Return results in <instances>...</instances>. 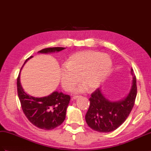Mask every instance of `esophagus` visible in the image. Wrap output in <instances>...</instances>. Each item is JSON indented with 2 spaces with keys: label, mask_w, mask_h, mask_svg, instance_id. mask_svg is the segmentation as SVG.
Wrapping results in <instances>:
<instances>
[{
  "label": "esophagus",
  "mask_w": 151,
  "mask_h": 151,
  "mask_svg": "<svg viewBox=\"0 0 151 151\" xmlns=\"http://www.w3.org/2000/svg\"><path fill=\"white\" fill-rule=\"evenodd\" d=\"M79 97H81V96H78V95H77V96H73V97H72V99H78V98H79Z\"/></svg>",
  "instance_id": "obj_1"
}]
</instances>
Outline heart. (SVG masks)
Instances as JSON below:
<instances>
[{
  "label": "heart",
  "mask_w": 151,
  "mask_h": 151,
  "mask_svg": "<svg viewBox=\"0 0 151 151\" xmlns=\"http://www.w3.org/2000/svg\"><path fill=\"white\" fill-rule=\"evenodd\" d=\"M111 59L108 54L95 50L73 53L68 58L65 67L60 69V81L67 91H71L79 81L82 84L76 92L91 91L100 86L111 72Z\"/></svg>",
  "instance_id": "b5f03b06"
}]
</instances>
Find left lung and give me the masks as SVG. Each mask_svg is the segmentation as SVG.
I'll list each match as a JSON object with an SVG mask.
<instances>
[{
    "mask_svg": "<svg viewBox=\"0 0 151 151\" xmlns=\"http://www.w3.org/2000/svg\"><path fill=\"white\" fill-rule=\"evenodd\" d=\"M131 73L133 81L130 91L121 100L109 101L100 88L91 93L85 119L88 126L92 129L100 133H109L116 129L126 121L133 108L137 93V79L132 68Z\"/></svg>",
    "mask_w": 151,
    "mask_h": 151,
    "instance_id": "1",
    "label": "left lung"
}]
</instances>
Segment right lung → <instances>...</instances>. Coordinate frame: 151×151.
Instances as JSON below:
<instances>
[{
  "label": "right lung",
  "mask_w": 151,
  "mask_h": 151,
  "mask_svg": "<svg viewBox=\"0 0 151 151\" xmlns=\"http://www.w3.org/2000/svg\"><path fill=\"white\" fill-rule=\"evenodd\" d=\"M65 49L64 47L46 48L38 52L48 54L60 52ZM32 57L30 56L25 60L22 67L29 59ZM20 72L17 78L18 95L24 113L29 122L36 127L43 130H51L60 126L65 119L66 111L70 97L58 91H54L46 97L31 96L25 92L22 86Z\"/></svg>",
  "instance_id": "add662e5"
}]
</instances>
